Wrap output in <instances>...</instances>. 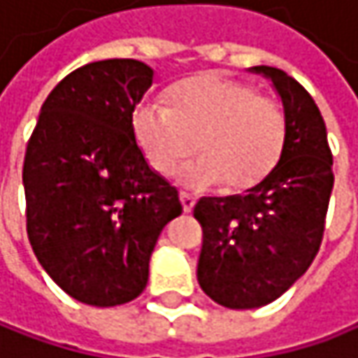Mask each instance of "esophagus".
<instances>
[{
    "mask_svg": "<svg viewBox=\"0 0 358 358\" xmlns=\"http://www.w3.org/2000/svg\"><path fill=\"white\" fill-rule=\"evenodd\" d=\"M179 199H181V206H183V212H192L193 206H195V197L192 193L181 192L179 193Z\"/></svg>",
    "mask_w": 358,
    "mask_h": 358,
    "instance_id": "1",
    "label": "esophagus"
}]
</instances>
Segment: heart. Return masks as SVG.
Segmentation results:
<instances>
[{
    "mask_svg": "<svg viewBox=\"0 0 358 358\" xmlns=\"http://www.w3.org/2000/svg\"><path fill=\"white\" fill-rule=\"evenodd\" d=\"M132 126L142 152L159 175H171L189 157L201 155L181 173L189 187L224 185L248 192L277 166L287 122L281 106L252 85L220 75L185 79L169 91V108L141 103Z\"/></svg>",
    "mask_w": 358,
    "mask_h": 358,
    "instance_id": "b5f03b06",
    "label": "heart"
}]
</instances>
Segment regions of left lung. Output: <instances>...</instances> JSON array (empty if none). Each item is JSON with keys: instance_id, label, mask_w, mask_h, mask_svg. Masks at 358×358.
<instances>
[{"instance_id": "left-lung-1", "label": "left lung", "mask_w": 358, "mask_h": 358, "mask_svg": "<svg viewBox=\"0 0 358 358\" xmlns=\"http://www.w3.org/2000/svg\"><path fill=\"white\" fill-rule=\"evenodd\" d=\"M277 90L287 122L281 159L244 195L201 197L193 216L203 243L197 281L232 310L271 303L308 271L318 255L334 185L326 124L312 95L275 66H252Z\"/></svg>"}]
</instances>
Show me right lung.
<instances>
[{"mask_svg":"<svg viewBox=\"0 0 358 358\" xmlns=\"http://www.w3.org/2000/svg\"><path fill=\"white\" fill-rule=\"evenodd\" d=\"M152 69L108 59L75 69L42 103L24 157L26 230L52 281L81 303L132 301L161 230L183 208L144 161L132 114Z\"/></svg>","mask_w":358,"mask_h":358,"instance_id":"obj_1","label":"right lung"}]
</instances>
